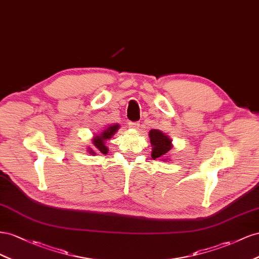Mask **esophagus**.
<instances>
[{
	"instance_id": "1",
	"label": "esophagus",
	"mask_w": 259,
	"mask_h": 259,
	"mask_svg": "<svg viewBox=\"0 0 259 259\" xmlns=\"http://www.w3.org/2000/svg\"><path fill=\"white\" fill-rule=\"evenodd\" d=\"M128 125H129V128H131V129H138L140 123L139 122H129Z\"/></svg>"
}]
</instances>
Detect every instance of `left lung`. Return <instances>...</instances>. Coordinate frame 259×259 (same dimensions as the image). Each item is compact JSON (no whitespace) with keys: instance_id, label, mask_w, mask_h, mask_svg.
<instances>
[{"instance_id":"left-lung-1","label":"left lung","mask_w":259,"mask_h":259,"mask_svg":"<svg viewBox=\"0 0 259 259\" xmlns=\"http://www.w3.org/2000/svg\"><path fill=\"white\" fill-rule=\"evenodd\" d=\"M149 137L152 145V158L167 161L168 158L166 156L174 146L172 140L157 129H152L149 132Z\"/></svg>"}]
</instances>
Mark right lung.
Returning a JSON list of instances; mask_svg holds the SVG:
<instances>
[{
	"mask_svg": "<svg viewBox=\"0 0 259 259\" xmlns=\"http://www.w3.org/2000/svg\"><path fill=\"white\" fill-rule=\"evenodd\" d=\"M119 128H120V125L118 123L110 124V125H108L107 128H105L103 131H101L100 134L94 135V137L92 138L93 147H88L89 154H92V155H95L97 153L107 154L108 153V147L106 146V141H107V140L112 139L113 136L116 134Z\"/></svg>",
	"mask_w": 259,
	"mask_h": 259,
	"instance_id": "right-lung-1",
	"label": "right lung"
}]
</instances>
